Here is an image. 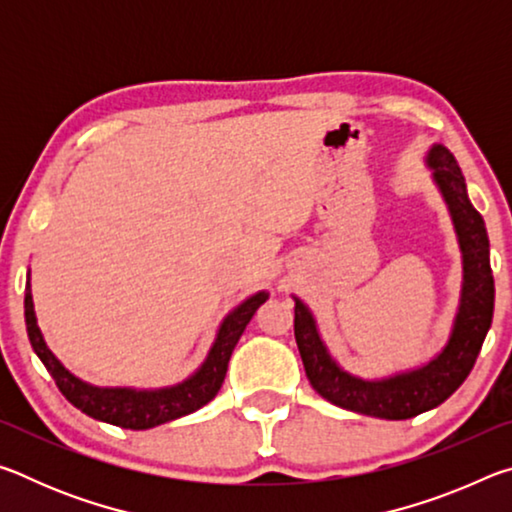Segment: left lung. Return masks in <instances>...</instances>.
I'll list each match as a JSON object with an SVG mask.
<instances>
[{"instance_id": "obj_1", "label": "left lung", "mask_w": 512, "mask_h": 512, "mask_svg": "<svg viewBox=\"0 0 512 512\" xmlns=\"http://www.w3.org/2000/svg\"><path fill=\"white\" fill-rule=\"evenodd\" d=\"M429 164L436 183L443 189L463 250L465 282L452 339L422 370L384 381H363L336 366L325 345L320 343L314 318L296 298L293 332L307 377L318 395L341 409L384 420H406L436 409L470 375L490 329L492 309H495V280H492L490 244L483 216L467 198L463 173L445 146H433Z\"/></svg>"}]
</instances>
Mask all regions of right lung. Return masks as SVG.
I'll return each instance as SVG.
<instances>
[{
	"mask_svg": "<svg viewBox=\"0 0 512 512\" xmlns=\"http://www.w3.org/2000/svg\"><path fill=\"white\" fill-rule=\"evenodd\" d=\"M266 298V293H257V296L248 298L244 305L225 318L210 357H207L203 368L192 379H187L180 386L153 393H137L128 391V388H97L69 375L63 363L51 354L45 341H42V334L36 325V314H33L29 282L27 296H24V318H27V332L33 350H36L40 361L45 363V368L54 377L58 391L67 397V402H72L76 409H81L90 418L110 422L115 427L151 429L155 424L176 420L180 415L201 409L221 391L225 372H228L230 354L235 350L239 336L244 334L250 318L264 305Z\"/></svg>",
	"mask_w": 512,
	"mask_h": 512,
	"instance_id": "1",
	"label": "right lung"
}]
</instances>
